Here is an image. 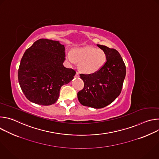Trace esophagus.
<instances>
[{
  "label": "esophagus",
  "instance_id": "34e87169",
  "mask_svg": "<svg viewBox=\"0 0 159 159\" xmlns=\"http://www.w3.org/2000/svg\"><path fill=\"white\" fill-rule=\"evenodd\" d=\"M75 77H76V78L79 77V74L78 72H77V73L75 74Z\"/></svg>",
  "mask_w": 159,
  "mask_h": 159
}]
</instances>
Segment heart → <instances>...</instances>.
Segmentation results:
<instances>
[{
  "label": "heart",
  "mask_w": 159,
  "mask_h": 159,
  "mask_svg": "<svg viewBox=\"0 0 159 159\" xmlns=\"http://www.w3.org/2000/svg\"><path fill=\"white\" fill-rule=\"evenodd\" d=\"M66 58L72 65L76 62L79 63V69L82 72L92 74L103 66L106 61V55L101 49L87 46L68 53Z\"/></svg>",
  "instance_id": "heart-1"
}]
</instances>
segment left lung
<instances>
[{
	"label": "left lung",
	"instance_id": "left-lung-1",
	"mask_svg": "<svg viewBox=\"0 0 159 159\" xmlns=\"http://www.w3.org/2000/svg\"><path fill=\"white\" fill-rule=\"evenodd\" d=\"M97 46L105 52L106 61L93 74H80L84 87L77 93V98L83 106L100 109L110 104L120 94L126 66L117 50L104 45Z\"/></svg>",
	"mask_w": 159,
	"mask_h": 159
}]
</instances>
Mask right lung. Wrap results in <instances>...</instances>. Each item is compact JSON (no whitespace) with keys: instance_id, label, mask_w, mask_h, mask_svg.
<instances>
[{"instance_id":"obj_1","label":"right lung","mask_w":159,"mask_h":159,"mask_svg":"<svg viewBox=\"0 0 159 159\" xmlns=\"http://www.w3.org/2000/svg\"><path fill=\"white\" fill-rule=\"evenodd\" d=\"M65 48L59 41L39 39L26 50L18 70V80L26 98L37 104L57 102L62 85L76 72L63 66Z\"/></svg>"}]
</instances>
